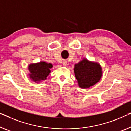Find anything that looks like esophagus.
I'll return each instance as SVG.
<instances>
[{
  "label": "esophagus",
  "instance_id": "obj_1",
  "mask_svg": "<svg viewBox=\"0 0 131 131\" xmlns=\"http://www.w3.org/2000/svg\"><path fill=\"white\" fill-rule=\"evenodd\" d=\"M67 61H66V60H63V61H62V64H63L64 66H66L67 65Z\"/></svg>",
  "mask_w": 131,
  "mask_h": 131
}]
</instances>
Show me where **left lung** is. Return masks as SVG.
<instances>
[{
  "instance_id": "obj_1",
  "label": "left lung",
  "mask_w": 131,
  "mask_h": 131,
  "mask_svg": "<svg viewBox=\"0 0 131 131\" xmlns=\"http://www.w3.org/2000/svg\"><path fill=\"white\" fill-rule=\"evenodd\" d=\"M74 73L79 86L86 89L98 82L102 76V69L99 64L84 59L75 64Z\"/></svg>"
}]
</instances>
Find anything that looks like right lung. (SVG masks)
Instances as JSON below:
<instances>
[{
	"instance_id": "right-lung-1",
	"label": "right lung",
	"mask_w": 131,
	"mask_h": 131,
	"mask_svg": "<svg viewBox=\"0 0 131 131\" xmlns=\"http://www.w3.org/2000/svg\"><path fill=\"white\" fill-rule=\"evenodd\" d=\"M52 67L51 63H47L44 61L37 64H32L29 66V70L31 72L30 77L34 81H40L46 79L49 73H50V69Z\"/></svg>"
}]
</instances>
